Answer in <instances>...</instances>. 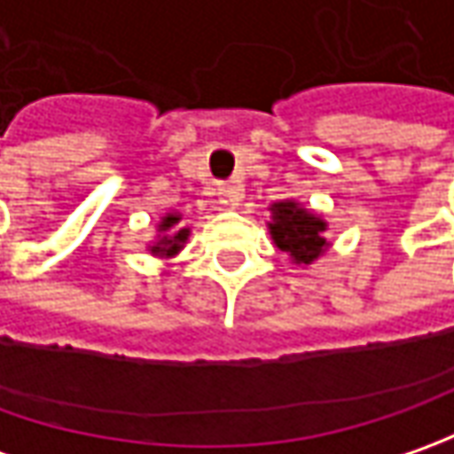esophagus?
<instances>
[{"mask_svg":"<svg viewBox=\"0 0 454 454\" xmlns=\"http://www.w3.org/2000/svg\"><path fill=\"white\" fill-rule=\"evenodd\" d=\"M219 201H222L224 207H237V204L242 201V189H239V184H224V186H219Z\"/></svg>","mask_w":454,"mask_h":454,"instance_id":"esophagus-1","label":"esophagus"}]
</instances>
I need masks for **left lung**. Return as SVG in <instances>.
I'll return each instance as SVG.
<instances>
[{
  "mask_svg": "<svg viewBox=\"0 0 454 454\" xmlns=\"http://www.w3.org/2000/svg\"><path fill=\"white\" fill-rule=\"evenodd\" d=\"M268 209H270L268 232L275 247L288 254L293 265L305 270L331 247L325 237L328 222L318 212L305 209L303 204L295 200L272 201Z\"/></svg>",
  "mask_w": 454,
  "mask_h": 454,
  "instance_id": "1",
  "label": "left lung"
}]
</instances>
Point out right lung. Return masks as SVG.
Masks as SVG:
<instances>
[{"mask_svg": "<svg viewBox=\"0 0 454 454\" xmlns=\"http://www.w3.org/2000/svg\"><path fill=\"white\" fill-rule=\"evenodd\" d=\"M182 219L184 215L176 212V209H168V212H164L159 217V222H156V235L146 245L149 254L159 257V260H171V257H176V254L182 253L186 239L192 235V227L182 224Z\"/></svg>", "mask_w": 454, "mask_h": 454, "instance_id": "obj_1", "label": "right lung"}]
</instances>
